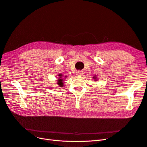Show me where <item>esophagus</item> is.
<instances>
[{"label": "esophagus", "instance_id": "obj_1", "mask_svg": "<svg viewBox=\"0 0 147 147\" xmlns=\"http://www.w3.org/2000/svg\"><path fill=\"white\" fill-rule=\"evenodd\" d=\"M77 75H78V76H82V75H83V72H82V71H77Z\"/></svg>", "mask_w": 147, "mask_h": 147}]
</instances>
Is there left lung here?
I'll use <instances>...</instances> for the list:
<instances>
[{
  "instance_id": "1",
  "label": "left lung",
  "mask_w": 147,
  "mask_h": 147,
  "mask_svg": "<svg viewBox=\"0 0 147 147\" xmlns=\"http://www.w3.org/2000/svg\"><path fill=\"white\" fill-rule=\"evenodd\" d=\"M93 78H94V79L96 81V80H97V78H96V76H94V77H93Z\"/></svg>"
}]
</instances>
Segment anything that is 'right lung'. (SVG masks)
I'll return each mask as SVG.
<instances>
[{
    "label": "right lung",
    "instance_id": "obj_1",
    "mask_svg": "<svg viewBox=\"0 0 147 147\" xmlns=\"http://www.w3.org/2000/svg\"><path fill=\"white\" fill-rule=\"evenodd\" d=\"M63 74H59L58 75V78H57V84H58V85L60 87H63V86L64 85V83H63Z\"/></svg>",
    "mask_w": 147,
    "mask_h": 147
}]
</instances>
